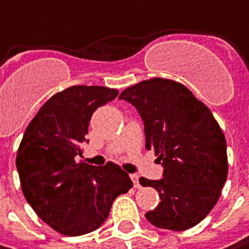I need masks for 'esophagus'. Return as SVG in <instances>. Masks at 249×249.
I'll use <instances>...</instances> for the list:
<instances>
[{
	"label": "esophagus",
	"instance_id": "1",
	"mask_svg": "<svg viewBox=\"0 0 249 249\" xmlns=\"http://www.w3.org/2000/svg\"><path fill=\"white\" fill-rule=\"evenodd\" d=\"M130 178H132V180H133V185H135V188H140L139 176H138V175H130Z\"/></svg>",
	"mask_w": 249,
	"mask_h": 249
}]
</instances>
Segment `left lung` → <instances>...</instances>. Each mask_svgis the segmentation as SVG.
<instances>
[{
	"mask_svg": "<svg viewBox=\"0 0 249 249\" xmlns=\"http://www.w3.org/2000/svg\"><path fill=\"white\" fill-rule=\"evenodd\" d=\"M144 123L146 149L163 165V178H140L159 192L160 202L146 219L163 230L198 225L218 202L228 175L227 140L211 110L183 84L153 77L124 89Z\"/></svg>",
	"mask_w": 249,
	"mask_h": 249,
	"instance_id": "obj_1",
	"label": "left lung"
}]
</instances>
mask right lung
I'll return each instance as SVG.
<instances>
[{
  "mask_svg": "<svg viewBox=\"0 0 249 249\" xmlns=\"http://www.w3.org/2000/svg\"><path fill=\"white\" fill-rule=\"evenodd\" d=\"M117 94L116 89L102 86L58 91L41 106L19 143L16 165L22 194L47 225L63 235L97 230L113 201L133 186L119 165L77 162L91 114Z\"/></svg>",
  "mask_w": 249,
  "mask_h": 249,
  "instance_id": "obj_1",
  "label": "right lung"
}]
</instances>
